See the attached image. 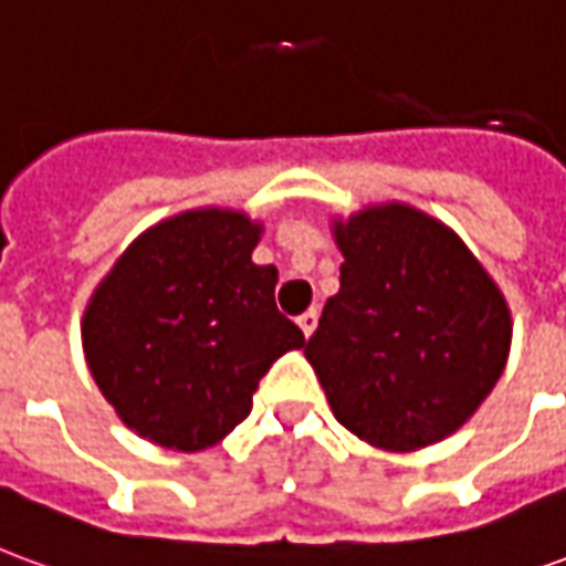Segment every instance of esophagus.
<instances>
[{
  "instance_id": "esophagus-1",
  "label": "esophagus",
  "mask_w": 566,
  "mask_h": 566,
  "mask_svg": "<svg viewBox=\"0 0 566 566\" xmlns=\"http://www.w3.org/2000/svg\"><path fill=\"white\" fill-rule=\"evenodd\" d=\"M296 324H300V331L306 333V336H312L315 327H318V308H306V312L296 318Z\"/></svg>"
}]
</instances>
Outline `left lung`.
Instances as JSON below:
<instances>
[{
  "label": "left lung",
  "instance_id": "obj_1",
  "mask_svg": "<svg viewBox=\"0 0 566 566\" xmlns=\"http://www.w3.org/2000/svg\"><path fill=\"white\" fill-rule=\"evenodd\" d=\"M345 263L306 343L355 437L412 451L473 416L506 367L512 321L482 263L449 227L391 202L333 227Z\"/></svg>",
  "mask_w": 566,
  "mask_h": 566
}]
</instances>
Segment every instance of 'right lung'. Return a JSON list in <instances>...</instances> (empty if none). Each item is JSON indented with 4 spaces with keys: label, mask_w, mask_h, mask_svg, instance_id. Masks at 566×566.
I'll return each instance as SVG.
<instances>
[{
    "label": "right lung",
    "mask_w": 566,
    "mask_h": 566,
    "mask_svg": "<svg viewBox=\"0 0 566 566\" xmlns=\"http://www.w3.org/2000/svg\"><path fill=\"white\" fill-rule=\"evenodd\" d=\"M260 227L227 209L175 214L120 254L81 336L93 379L124 424L178 451L214 446L251 412L266 369L306 336L275 306Z\"/></svg>",
    "instance_id": "1"
}]
</instances>
